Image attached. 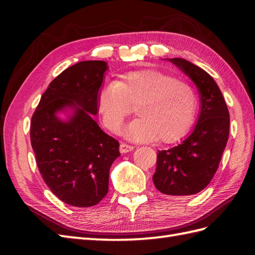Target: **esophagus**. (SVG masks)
<instances>
[{"instance_id":"34e87169","label":"esophagus","mask_w":255,"mask_h":255,"mask_svg":"<svg viewBox=\"0 0 255 255\" xmlns=\"http://www.w3.org/2000/svg\"><path fill=\"white\" fill-rule=\"evenodd\" d=\"M133 150V147L130 144H127V143H121L119 145V151H121L122 153H127V152H130V151Z\"/></svg>"}]
</instances>
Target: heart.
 Instances as JSON below:
<instances>
[{"label":"heart","mask_w":255,"mask_h":255,"mask_svg":"<svg viewBox=\"0 0 255 255\" xmlns=\"http://www.w3.org/2000/svg\"><path fill=\"white\" fill-rule=\"evenodd\" d=\"M137 106L139 118L129 124L125 134L134 141L173 142L192 126L197 97L191 85L159 70L131 71L116 83L101 89L97 111L105 126L118 133Z\"/></svg>","instance_id":"obj_1"}]
</instances>
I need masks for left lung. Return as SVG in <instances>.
<instances>
[{"instance_id":"obj_1","label":"left lung","mask_w":255,"mask_h":255,"mask_svg":"<svg viewBox=\"0 0 255 255\" xmlns=\"http://www.w3.org/2000/svg\"><path fill=\"white\" fill-rule=\"evenodd\" d=\"M167 60L196 85L200 110L191 134L176 147L159 151L152 180L165 195L191 196L203 191L218 169L229 138V111L219 86L205 70L182 58Z\"/></svg>"}]
</instances>
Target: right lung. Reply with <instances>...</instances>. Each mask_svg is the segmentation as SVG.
Here are the masks:
<instances>
[{
	"label": "right lung",
	"mask_w": 255,
	"mask_h": 255,
	"mask_svg": "<svg viewBox=\"0 0 255 255\" xmlns=\"http://www.w3.org/2000/svg\"><path fill=\"white\" fill-rule=\"evenodd\" d=\"M107 69L101 60L69 67L48 86L31 117L30 141L40 174L59 199L74 207H91L105 197L110 169L121 155L119 142L93 118Z\"/></svg>",
	"instance_id": "1"
}]
</instances>
